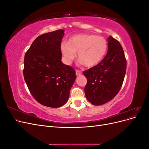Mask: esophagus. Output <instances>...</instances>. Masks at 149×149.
Masks as SVG:
<instances>
[{
	"label": "esophagus",
	"mask_w": 149,
	"mask_h": 149,
	"mask_svg": "<svg viewBox=\"0 0 149 149\" xmlns=\"http://www.w3.org/2000/svg\"><path fill=\"white\" fill-rule=\"evenodd\" d=\"M82 74V72L80 70H76V76H79V75H81Z\"/></svg>",
	"instance_id": "obj_1"
}]
</instances>
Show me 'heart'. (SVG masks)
I'll list each match as a JSON object with an SVG mask.
<instances>
[{
    "instance_id": "heart-1",
    "label": "heart",
    "mask_w": 149,
    "mask_h": 149,
    "mask_svg": "<svg viewBox=\"0 0 149 149\" xmlns=\"http://www.w3.org/2000/svg\"><path fill=\"white\" fill-rule=\"evenodd\" d=\"M107 43L104 38L93 34H78L71 37L68 43L60 45L64 61L70 64L78 52V56L86 67L96 66L101 61L107 51Z\"/></svg>"
}]
</instances>
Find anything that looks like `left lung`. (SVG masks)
I'll list each match as a JSON object with an SVG mask.
<instances>
[{
  "label": "left lung",
  "instance_id": "obj_1",
  "mask_svg": "<svg viewBox=\"0 0 149 149\" xmlns=\"http://www.w3.org/2000/svg\"><path fill=\"white\" fill-rule=\"evenodd\" d=\"M127 62L120 43L111 36L108 38V51L97 65L83 71L87 78L84 93L92 104H104L112 100L123 84Z\"/></svg>",
  "mask_w": 149,
  "mask_h": 149
}]
</instances>
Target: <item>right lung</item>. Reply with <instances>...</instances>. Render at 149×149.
I'll return each instance as SVG.
<instances>
[{
  "mask_svg": "<svg viewBox=\"0 0 149 149\" xmlns=\"http://www.w3.org/2000/svg\"><path fill=\"white\" fill-rule=\"evenodd\" d=\"M63 30L40 35L26 52L24 76L32 96L41 104L59 107L68 100L76 71L61 62Z\"/></svg>",
  "mask_w": 149,
  "mask_h": 149,
  "instance_id": "right-lung-1",
  "label": "right lung"
}]
</instances>
